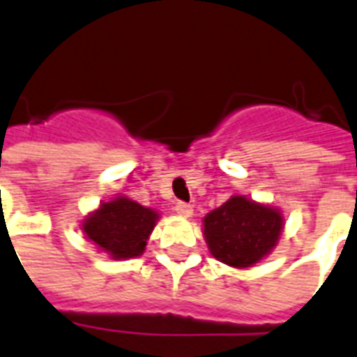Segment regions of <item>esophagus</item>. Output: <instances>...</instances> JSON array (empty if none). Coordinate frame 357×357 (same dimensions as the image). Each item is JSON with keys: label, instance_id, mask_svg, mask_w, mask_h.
Returning <instances> with one entry per match:
<instances>
[{"label": "esophagus", "instance_id": "34e87169", "mask_svg": "<svg viewBox=\"0 0 357 357\" xmlns=\"http://www.w3.org/2000/svg\"><path fill=\"white\" fill-rule=\"evenodd\" d=\"M176 213H178V215H181V217H192L195 209H192V206H190V204L178 202V204H176Z\"/></svg>", "mask_w": 357, "mask_h": 357}]
</instances>
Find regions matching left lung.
I'll list each match as a JSON object with an SVG mask.
<instances>
[{
  "mask_svg": "<svg viewBox=\"0 0 357 357\" xmlns=\"http://www.w3.org/2000/svg\"><path fill=\"white\" fill-rule=\"evenodd\" d=\"M283 215L243 195L231 196L204 217V238L213 257L235 268H248L276 248Z\"/></svg>",
  "mask_w": 357,
  "mask_h": 357,
  "instance_id": "1",
  "label": "left lung"
}]
</instances>
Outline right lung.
<instances>
[{
  "mask_svg": "<svg viewBox=\"0 0 357 357\" xmlns=\"http://www.w3.org/2000/svg\"><path fill=\"white\" fill-rule=\"evenodd\" d=\"M159 220V213L128 196H114L89 213L81 229L111 259H131L144 254L146 241Z\"/></svg>",
  "mask_w": 357,
  "mask_h": 357,
  "instance_id": "add662e5",
  "label": "right lung"
}]
</instances>
